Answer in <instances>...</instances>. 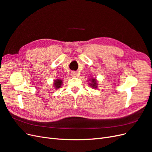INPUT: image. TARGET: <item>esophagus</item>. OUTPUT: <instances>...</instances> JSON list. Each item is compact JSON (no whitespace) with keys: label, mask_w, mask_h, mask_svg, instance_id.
<instances>
[{"label":"esophagus","mask_w":152,"mask_h":152,"mask_svg":"<svg viewBox=\"0 0 152 152\" xmlns=\"http://www.w3.org/2000/svg\"><path fill=\"white\" fill-rule=\"evenodd\" d=\"M72 75L73 77H77V73L76 72H72Z\"/></svg>","instance_id":"1"}]
</instances>
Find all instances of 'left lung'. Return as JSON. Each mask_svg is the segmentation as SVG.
Returning <instances> with one entry per match:
<instances>
[{
  "label": "left lung",
  "instance_id": "1",
  "mask_svg": "<svg viewBox=\"0 0 152 152\" xmlns=\"http://www.w3.org/2000/svg\"><path fill=\"white\" fill-rule=\"evenodd\" d=\"M89 84H90V86H91V87H95V88H96V87H97V86H96V79H92L91 83H90Z\"/></svg>",
  "mask_w": 152,
  "mask_h": 152
}]
</instances>
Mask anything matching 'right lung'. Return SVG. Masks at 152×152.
I'll return each mask as SVG.
<instances>
[{"label": "right lung", "mask_w": 152, "mask_h": 152, "mask_svg": "<svg viewBox=\"0 0 152 152\" xmlns=\"http://www.w3.org/2000/svg\"><path fill=\"white\" fill-rule=\"evenodd\" d=\"M62 80H60V79H57L54 81V87H56V88H59V87H61V84H62Z\"/></svg>", "instance_id": "right-lung-1"}]
</instances>
